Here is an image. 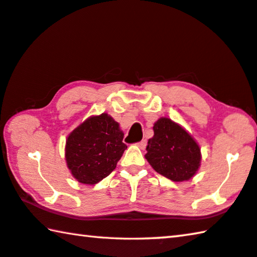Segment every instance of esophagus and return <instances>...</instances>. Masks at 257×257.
Wrapping results in <instances>:
<instances>
[{"instance_id":"esophagus-1","label":"esophagus","mask_w":257,"mask_h":257,"mask_svg":"<svg viewBox=\"0 0 257 257\" xmlns=\"http://www.w3.org/2000/svg\"><path fill=\"white\" fill-rule=\"evenodd\" d=\"M138 147H140L141 149H145L146 148V146H147V140H142V141H140V142H138Z\"/></svg>"}]
</instances>
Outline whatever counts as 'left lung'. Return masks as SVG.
<instances>
[{"instance_id":"1","label":"left lung","mask_w":257,"mask_h":257,"mask_svg":"<svg viewBox=\"0 0 257 257\" xmlns=\"http://www.w3.org/2000/svg\"><path fill=\"white\" fill-rule=\"evenodd\" d=\"M146 159L157 173L174 182L191 179L201 161L200 148L182 126L162 117L154 124Z\"/></svg>"}]
</instances>
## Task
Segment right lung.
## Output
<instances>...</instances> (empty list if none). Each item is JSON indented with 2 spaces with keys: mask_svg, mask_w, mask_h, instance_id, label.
<instances>
[{
  "mask_svg": "<svg viewBox=\"0 0 257 257\" xmlns=\"http://www.w3.org/2000/svg\"><path fill=\"white\" fill-rule=\"evenodd\" d=\"M119 124L108 113L91 116L66 141V162L78 182L95 184L115 170L127 148Z\"/></svg>",
  "mask_w": 257,
  "mask_h": 257,
  "instance_id": "obj_1",
  "label": "right lung"
}]
</instances>
